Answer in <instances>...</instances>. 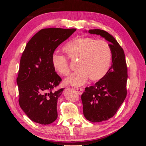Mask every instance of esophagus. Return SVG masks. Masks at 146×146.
I'll use <instances>...</instances> for the list:
<instances>
[{"mask_svg": "<svg viewBox=\"0 0 146 146\" xmlns=\"http://www.w3.org/2000/svg\"><path fill=\"white\" fill-rule=\"evenodd\" d=\"M76 90L77 91V92H78V93L80 94V95H81V94H82V93L83 92V91H84V90H83V88H77L76 89Z\"/></svg>", "mask_w": 146, "mask_h": 146, "instance_id": "34e87169", "label": "esophagus"}]
</instances>
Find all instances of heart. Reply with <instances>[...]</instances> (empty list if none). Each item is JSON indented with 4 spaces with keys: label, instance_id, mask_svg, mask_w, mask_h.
<instances>
[{
    "label": "heart",
    "instance_id": "heart-1",
    "mask_svg": "<svg viewBox=\"0 0 146 146\" xmlns=\"http://www.w3.org/2000/svg\"><path fill=\"white\" fill-rule=\"evenodd\" d=\"M63 52L72 60H77L78 70L66 79L67 85L80 86L88 78L91 81L102 80L109 71L112 63V50L109 43L91 37H78L63 46ZM52 67L63 76L70 73L68 60L58 54L52 55Z\"/></svg>",
    "mask_w": 146,
    "mask_h": 146
}]
</instances>
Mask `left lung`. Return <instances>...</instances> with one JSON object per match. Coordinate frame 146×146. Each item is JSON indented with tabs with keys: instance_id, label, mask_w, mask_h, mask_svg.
<instances>
[{
	"instance_id": "8db88e82",
	"label": "left lung",
	"mask_w": 146,
	"mask_h": 146,
	"mask_svg": "<svg viewBox=\"0 0 146 146\" xmlns=\"http://www.w3.org/2000/svg\"><path fill=\"white\" fill-rule=\"evenodd\" d=\"M88 32L104 38L112 50V64L107 74L93 86L86 87L81 96L85 118L100 122L112 117L126 98L127 67L124 52L112 35L100 29Z\"/></svg>"
}]
</instances>
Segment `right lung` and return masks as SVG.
I'll return each instance as SVG.
<instances>
[{"instance_id":"1","label":"right lung","mask_w":146,"mask_h":146,"mask_svg":"<svg viewBox=\"0 0 146 146\" xmlns=\"http://www.w3.org/2000/svg\"><path fill=\"white\" fill-rule=\"evenodd\" d=\"M76 29L48 28L39 30L26 45L16 79L19 104L31 120L47 125L57 117V101L64 88L54 91L61 78L51 63L52 55Z\"/></svg>"}]
</instances>
